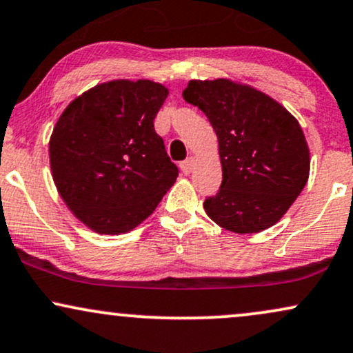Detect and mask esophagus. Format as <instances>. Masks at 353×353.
I'll use <instances>...</instances> for the list:
<instances>
[{"instance_id":"esophagus-1","label":"esophagus","mask_w":353,"mask_h":353,"mask_svg":"<svg viewBox=\"0 0 353 353\" xmlns=\"http://www.w3.org/2000/svg\"><path fill=\"white\" fill-rule=\"evenodd\" d=\"M194 165H195V158H194V156H190V158H188V159L182 161V163H181L182 172H184V174H190V172H192Z\"/></svg>"}]
</instances>
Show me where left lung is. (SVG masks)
I'll list each match as a JSON object with an SVG mask.
<instances>
[{
	"mask_svg": "<svg viewBox=\"0 0 353 353\" xmlns=\"http://www.w3.org/2000/svg\"><path fill=\"white\" fill-rule=\"evenodd\" d=\"M188 103L219 138L222 185L203 209L235 233H258L286 214L309 177V148L298 120L256 88L228 79L190 80Z\"/></svg>",
	"mask_w": 353,
	"mask_h": 353,
	"instance_id": "obj_1",
	"label": "left lung"
}]
</instances>
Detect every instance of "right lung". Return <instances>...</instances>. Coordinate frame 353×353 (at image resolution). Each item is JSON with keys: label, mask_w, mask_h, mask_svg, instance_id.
<instances>
[{"label": "right lung", "mask_w": 353, "mask_h": 353, "mask_svg": "<svg viewBox=\"0 0 353 353\" xmlns=\"http://www.w3.org/2000/svg\"><path fill=\"white\" fill-rule=\"evenodd\" d=\"M168 88L151 80H112L70 101L49 141L52 179L72 214L101 235L138 227L172 188L154 118Z\"/></svg>", "instance_id": "add662e5"}]
</instances>
